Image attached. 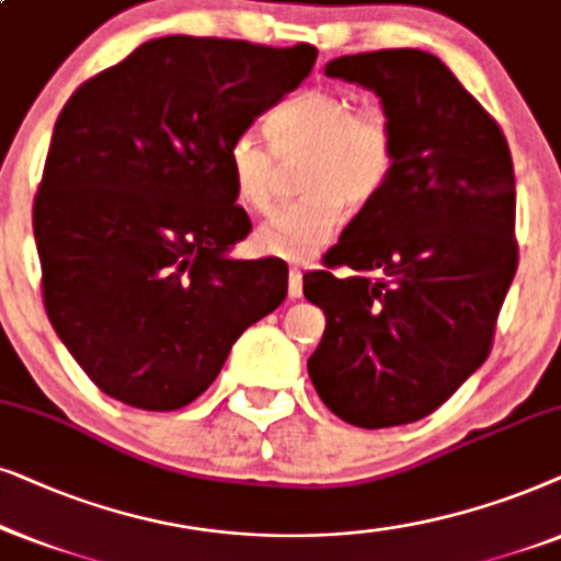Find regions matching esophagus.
I'll return each mask as SVG.
<instances>
[{
	"label": "esophagus",
	"mask_w": 561,
	"mask_h": 561,
	"mask_svg": "<svg viewBox=\"0 0 561 561\" xmlns=\"http://www.w3.org/2000/svg\"><path fill=\"white\" fill-rule=\"evenodd\" d=\"M289 297H293V300L302 297V272L297 266L289 268Z\"/></svg>",
	"instance_id": "esophagus-1"
}]
</instances>
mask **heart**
Masks as SVG:
<instances>
[{
    "mask_svg": "<svg viewBox=\"0 0 561 561\" xmlns=\"http://www.w3.org/2000/svg\"><path fill=\"white\" fill-rule=\"evenodd\" d=\"M272 148L253 133L230 140L226 161L236 197L253 213L274 205L279 161L305 156L297 190L305 197L282 207L256 233L268 256L310 259L331 241L348 210L369 207L394 171V133L379 112H356L346 94L328 87L289 96L266 115Z\"/></svg>",
    "mask_w": 561,
    "mask_h": 561,
    "instance_id": "b5f03b06",
    "label": "heart"
}]
</instances>
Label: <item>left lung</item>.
<instances>
[{
	"instance_id": "1",
	"label": "left lung",
	"mask_w": 561,
	"mask_h": 561,
	"mask_svg": "<svg viewBox=\"0 0 561 561\" xmlns=\"http://www.w3.org/2000/svg\"><path fill=\"white\" fill-rule=\"evenodd\" d=\"M394 133L385 192L343 228L302 293L325 312L308 358L328 410L358 428L421 421L484 364L518 268L511 148L442 58L417 48L333 58ZM348 265L351 277L330 268Z\"/></svg>"
}]
</instances>
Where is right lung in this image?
I'll use <instances>...</instances> for the list:
<instances>
[{"mask_svg":"<svg viewBox=\"0 0 561 561\" xmlns=\"http://www.w3.org/2000/svg\"><path fill=\"white\" fill-rule=\"evenodd\" d=\"M316 58L308 43L156 37L64 104L33 205L43 305L104 394L190 405L287 297L285 261L228 253L251 220L226 153Z\"/></svg>","mask_w":561,"mask_h":561,"instance_id":"right-lung-1","label":"right lung"}]
</instances>
